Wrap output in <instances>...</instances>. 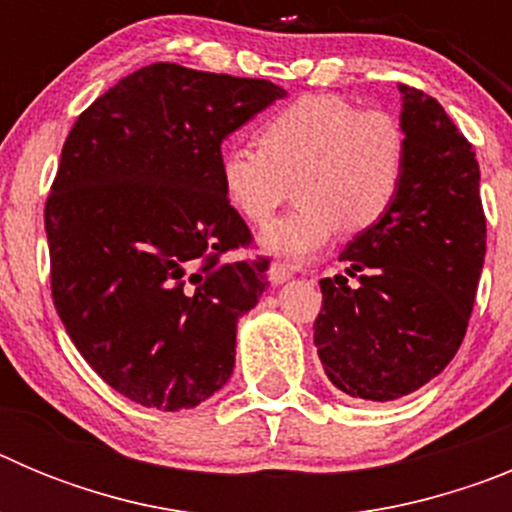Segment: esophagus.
<instances>
[{
  "label": "esophagus",
  "mask_w": 512,
  "mask_h": 512,
  "mask_svg": "<svg viewBox=\"0 0 512 512\" xmlns=\"http://www.w3.org/2000/svg\"><path fill=\"white\" fill-rule=\"evenodd\" d=\"M269 279H271V284H284L287 279H292V269L284 264H271Z\"/></svg>",
  "instance_id": "obj_1"
}]
</instances>
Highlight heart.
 Listing matches in <instances>:
<instances>
[{
  "mask_svg": "<svg viewBox=\"0 0 512 512\" xmlns=\"http://www.w3.org/2000/svg\"><path fill=\"white\" fill-rule=\"evenodd\" d=\"M408 138L387 112H361L336 94H305L259 128V148L220 156V187L248 223H269L295 182L292 215L259 235L261 251L307 261L338 228L364 233L390 215L405 179Z\"/></svg>",
  "mask_w": 512,
  "mask_h": 512,
  "instance_id": "1",
  "label": "heart"
}]
</instances>
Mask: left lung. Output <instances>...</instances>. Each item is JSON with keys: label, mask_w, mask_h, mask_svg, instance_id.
<instances>
[{"label": "left lung", "mask_w": 512, "mask_h": 512, "mask_svg": "<svg viewBox=\"0 0 512 512\" xmlns=\"http://www.w3.org/2000/svg\"><path fill=\"white\" fill-rule=\"evenodd\" d=\"M405 179L390 215L343 248L320 279L315 346L328 379L356 400L420 390L459 351L485 264L487 223L472 143L441 104L400 84Z\"/></svg>", "instance_id": "1"}]
</instances>
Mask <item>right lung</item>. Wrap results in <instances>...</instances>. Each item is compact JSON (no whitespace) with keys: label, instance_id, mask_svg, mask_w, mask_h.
I'll use <instances>...</instances> for the list:
<instances>
[{"label":"right lung","instance_id":"obj_1","mask_svg":"<svg viewBox=\"0 0 512 512\" xmlns=\"http://www.w3.org/2000/svg\"><path fill=\"white\" fill-rule=\"evenodd\" d=\"M282 97L266 79L151 63L63 143L45 202L53 305L87 364L143 408H194L233 374L269 259L223 261L251 230L220 187V146Z\"/></svg>","mask_w":512,"mask_h":512}]
</instances>
